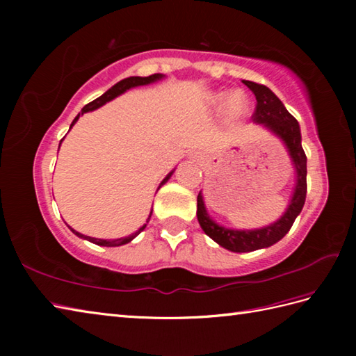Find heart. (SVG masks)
Returning a JSON list of instances; mask_svg holds the SVG:
<instances>
[{
	"label": "heart",
	"mask_w": 356,
	"mask_h": 356,
	"mask_svg": "<svg viewBox=\"0 0 356 356\" xmlns=\"http://www.w3.org/2000/svg\"><path fill=\"white\" fill-rule=\"evenodd\" d=\"M226 95L225 93H218L213 97V102L216 105H222L223 101H225ZM248 105V101H246V96L241 93V92H236L232 93L229 97H228V102H226V107H228V111L231 116H238L241 115V113L245 111Z\"/></svg>",
	"instance_id": "heart-1"
}]
</instances>
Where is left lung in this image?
Masks as SVG:
<instances>
[{
  "label": "left lung",
  "instance_id": "8db88e82",
  "mask_svg": "<svg viewBox=\"0 0 356 356\" xmlns=\"http://www.w3.org/2000/svg\"><path fill=\"white\" fill-rule=\"evenodd\" d=\"M243 84L251 88L255 95L257 104L252 115L255 122L264 124V127H268L270 131H274L278 138H282L287 149H289L295 170H297V186H295L293 197L289 203V208L286 209L284 216L275 223L266 226V228L254 231H236L218 226L209 218L205 205H203L202 194L199 193L197 218L202 229L205 231L208 237H211L218 245L232 252L257 251V249L272 246L278 240H282L289 232L295 218H297L301 209H303L307 191V157L303 147H301V133L297 119L284 108L282 101L266 86L257 84V82L252 81H243Z\"/></svg>",
  "mask_w": 356,
  "mask_h": 356
}]
</instances>
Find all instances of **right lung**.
<instances>
[{
  "instance_id": "1",
  "label": "right lung",
  "mask_w": 356,
  "mask_h": 356,
  "mask_svg": "<svg viewBox=\"0 0 356 356\" xmlns=\"http://www.w3.org/2000/svg\"><path fill=\"white\" fill-rule=\"evenodd\" d=\"M162 78V74L161 73H154V74H149V76H147V78H140V76H131V78H127V79H122L120 82H118L116 86H113L108 92H105L102 96H99V97H96L95 101H92V102H88L84 108H82V113L81 115H84V113H87V111H93V110H96V108H99V107H102V105L105 104V102H108V101H111V99H115L116 96H119V95H122L124 92H127L128 88H131V87H138V86H145V84H149V82H154V81H157V79H161ZM79 119V115L73 119V122H72V125H70V128L74 125V122H76V120ZM172 172H170L168 176H166L163 180H162V184H161V186L166 182V180L170 179V176H171ZM159 186V188H161ZM151 213H153V211H151ZM149 217H151V214H149ZM149 217H148V220H149ZM148 220H147V223H148ZM145 226L147 225H143L142 228L138 231V232H134V234H131V236H128V237H124V238H118V240H101V238H93V237H87V236H82V234H79V232H76L74 229H72L73 231V234H76L78 237H81V238H86V240H88V241H92V243H95V245H101V246H120V245H125V243H128V241H131L136 236H138V234H140V231H143L145 229Z\"/></svg>"
}]
</instances>
